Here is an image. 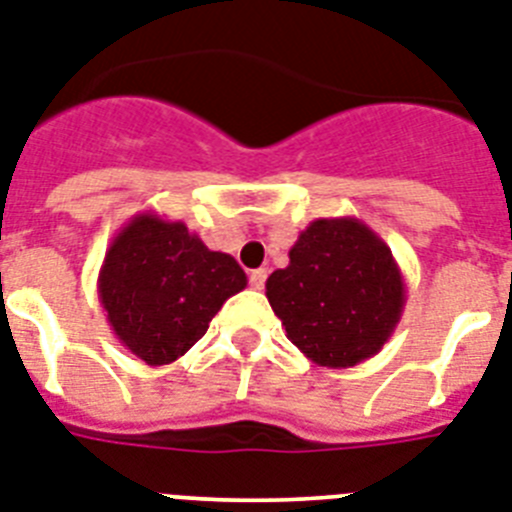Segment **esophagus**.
Listing matches in <instances>:
<instances>
[{"label":"esophagus","mask_w":512,"mask_h":512,"mask_svg":"<svg viewBox=\"0 0 512 512\" xmlns=\"http://www.w3.org/2000/svg\"><path fill=\"white\" fill-rule=\"evenodd\" d=\"M265 278H268V270H265V268L249 270V286H252V289H257V291L263 289Z\"/></svg>","instance_id":"esophagus-1"}]
</instances>
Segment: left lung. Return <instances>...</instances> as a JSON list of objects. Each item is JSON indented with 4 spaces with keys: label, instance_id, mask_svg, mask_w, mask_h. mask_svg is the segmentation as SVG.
Returning <instances> with one entry per match:
<instances>
[{
    "label": "left lung",
    "instance_id": "left-lung-1",
    "mask_svg": "<svg viewBox=\"0 0 512 512\" xmlns=\"http://www.w3.org/2000/svg\"><path fill=\"white\" fill-rule=\"evenodd\" d=\"M265 296L286 338L320 367L346 369L388 343L406 304L393 252L359 218H317L270 273Z\"/></svg>",
    "mask_w": 512,
    "mask_h": 512
}]
</instances>
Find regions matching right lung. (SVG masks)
<instances>
[{"instance_id": "right-lung-1", "label": "right lung", "mask_w": 512, "mask_h": 512, "mask_svg": "<svg viewBox=\"0 0 512 512\" xmlns=\"http://www.w3.org/2000/svg\"><path fill=\"white\" fill-rule=\"evenodd\" d=\"M244 286L234 257L150 210L111 239L98 273V299L114 336L150 367L187 354Z\"/></svg>"}]
</instances>
